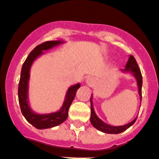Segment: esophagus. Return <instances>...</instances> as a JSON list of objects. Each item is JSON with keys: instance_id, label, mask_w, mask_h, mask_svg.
Listing matches in <instances>:
<instances>
[{"instance_id": "1", "label": "esophagus", "mask_w": 159, "mask_h": 159, "mask_svg": "<svg viewBox=\"0 0 159 159\" xmlns=\"http://www.w3.org/2000/svg\"><path fill=\"white\" fill-rule=\"evenodd\" d=\"M94 83V80H93V78H91V77H89V78H88L86 79V84L88 85H93V84Z\"/></svg>"}]
</instances>
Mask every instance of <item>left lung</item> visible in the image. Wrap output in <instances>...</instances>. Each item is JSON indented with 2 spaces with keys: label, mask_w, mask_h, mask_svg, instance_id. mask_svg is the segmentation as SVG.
Masks as SVG:
<instances>
[{
  "label": "left lung",
  "mask_w": 159,
  "mask_h": 159,
  "mask_svg": "<svg viewBox=\"0 0 159 159\" xmlns=\"http://www.w3.org/2000/svg\"><path fill=\"white\" fill-rule=\"evenodd\" d=\"M122 72L124 73H131L133 76L135 77L137 81V85H138L139 94L140 97V104L142 101V85H143V77L141 74L139 68L138 66V64L136 62V60L132 55H130L128 61L125 66L124 69L120 70ZM90 103H91V116H90V122L92 124L94 128H97L98 131H101L104 133H108V134H119L128 128H129L131 125L134 124V123L136 120L137 117H135L131 122L128 123L127 124H124L122 126H111L109 124L104 123L102 121L99 117L97 116V114L95 113L93 108V104L92 95L90 97Z\"/></svg>",
  "instance_id": "obj_1"
}]
</instances>
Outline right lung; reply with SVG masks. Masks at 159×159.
Returning a JSON list of instances; mask_svg holds the SVG:
<instances>
[{"instance_id": "1", "label": "right lung", "mask_w": 159, "mask_h": 159, "mask_svg": "<svg viewBox=\"0 0 159 159\" xmlns=\"http://www.w3.org/2000/svg\"><path fill=\"white\" fill-rule=\"evenodd\" d=\"M63 43V41L55 40L47 41L43 43L39 44L31 51L22 66L20 79L19 87H18V98H19L20 106L21 111L24 118L37 129L51 128L63 123L68 117V111L74 97L76 96L77 90L81 86L80 83H78L76 85H71L68 89L62 107L58 111H55V112L47 114L36 113L31 109L29 105L28 83H29L30 70H31V65L37 58L43 55V51L51 49L54 47L60 45Z\"/></svg>"}]
</instances>
